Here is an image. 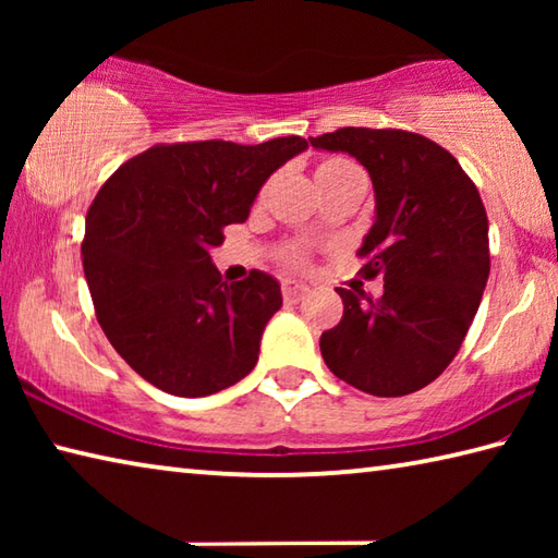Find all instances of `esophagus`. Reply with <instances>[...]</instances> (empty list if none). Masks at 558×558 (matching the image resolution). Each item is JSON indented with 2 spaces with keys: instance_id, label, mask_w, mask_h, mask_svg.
Here are the masks:
<instances>
[{
  "instance_id": "34e87169",
  "label": "esophagus",
  "mask_w": 558,
  "mask_h": 558,
  "mask_svg": "<svg viewBox=\"0 0 558 558\" xmlns=\"http://www.w3.org/2000/svg\"><path fill=\"white\" fill-rule=\"evenodd\" d=\"M307 292V286H302V282L298 280H282V298H286L288 302H298L305 298Z\"/></svg>"
}]
</instances>
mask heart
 I'll return each instance as SVG.
<instances>
[{"label":"heart","instance_id":"heart-1","mask_svg":"<svg viewBox=\"0 0 558 558\" xmlns=\"http://www.w3.org/2000/svg\"><path fill=\"white\" fill-rule=\"evenodd\" d=\"M347 179H364L362 169H359L352 159H347V157H325V159H319L315 167L317 186L347 182ZM286 263L288 266H302V263H305V251L298 248V245H292V248L286 253Z\"/></svg>","mask_w":558,"mask_h":558}]
</instances>
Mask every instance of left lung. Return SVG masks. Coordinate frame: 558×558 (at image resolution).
<instances>
[{
	"mask_svg": "<svg viewBox=\"0 0 558 558\" xmlns=\"http://www.w3.org/2000/svg\"><path fill=\"white\" fill-rule=\"evenodd\" d=\"M310 145L356 157L372 177L376 219L356 256L384 295L337 288L339 325L319 337L337 379L372 396L428 386L458 354L489 276L487 214L448 149L405 130L339 128Z\"/></svg>",
	"mask_w": 558,
	"mask_h": 558,
	"instance_id": "obj_1",
	"label": "left lung"
}]
</instances>
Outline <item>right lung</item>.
Instances as JSON below:
<instances>
[{"instance_id": "1", "label": "right lung", "mask_w": 558, "mask_h": 558, "mask_svg": "<svg viewBox=\"0 0 558 558\" xmlns=\"http://www.w3.org/2000/svg\"><path fill=\"white\" fill-rule=\"evenodd\" d=\"M305 147L298 135L155 145L100 186L86 216L83 270L102 332L145 381L196 399L256 366L263 329L282 305L278 280L251 270L229 286L209 251Z\"/></svg>"}]
</instances>
